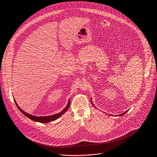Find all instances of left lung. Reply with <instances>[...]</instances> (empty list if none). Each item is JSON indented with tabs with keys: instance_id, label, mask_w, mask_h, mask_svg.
<instances>
[{
	"instance_id": "8db88e82",
	"label": "left lung",
	"mask_w": 157,
	"mask_h": 157,
	"mask_svg": "<svg viewBox=\"0 0 157 157\" xmlns=\"http://www.w3.org/2000/svg\"><path fill=\"white\" fill-rule=\"evenodd\" d=\"M92 105H94V104H92ZM127 112H128V111H125V112H124L123 113H121V114H120V115H119V116H122V115H124V114H125V113H127Z\"/></svg>"
}]
</instances>
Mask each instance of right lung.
<instances>
[{
  "label": "right lung",
  "mask_w": 157,
  "mask_h": 157,
  "mask_svg": "<svg viewBox=\"0 0 157 157\" xmlns=\"http://www.w3.org/2000/svg\"><path fill=\"white\" fill-rule=\"evenodd\" d=\"M14 101H15V104L16 105L17 108L20 110V111L22 112L23 114H24L26 117H27L28 118H29L30 120L34 121L39 122H40V123H48V122H49L51 121H53L57 120L58 118H59V117H60L65 112L67 111L68 108H69V105H70V99H69L67 106L64 108V109L63 111H62L59 113L55 114V115H51V116H47V117H36V116L30 115V114H29V113L23 111L22 109H21V108L18 106V105L17 104V103H16V102L15 99H14Z\"/></svg>",
  "instance_id": "add662e5"
}]
</instances>
